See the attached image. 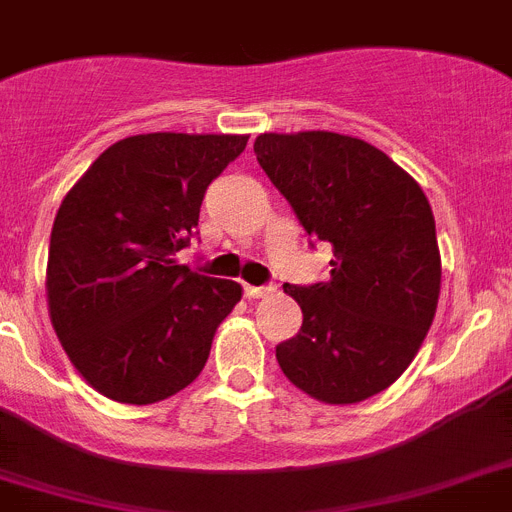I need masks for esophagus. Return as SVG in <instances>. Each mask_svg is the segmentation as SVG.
I'll use <instances>...</instances> for the list:
<instances>
[{
  "mask_svg": "<svg viewBox=\"0 0 512 512\" xmlns=\"http://www.w3.org/2000/svg\"><path fill=\"white\" fill-rule=\"evenodd\" d=\"M270 293H275V286H244L247 299H262V296H270Z\"/></svg>",
  "mask_w": 512,
  "mask_h": 512,
  "instance_id": "obj_1",
  "label": "esophagus"
}]
</instances>
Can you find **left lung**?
<instances>
[{"mask_svg":"<svg viewBox=\"0 0 512 512\" xmlns=\"http://www.w3.org/2000/svg\"><path fill=\"white\" fill-rule=\"evenodd\" d=\"M255 154L311 239L332 244L330 281L283 291L299 335L275 348L293 386L355 404L407 371L441 293V252L422 188L384 151L332 131L260 133Z\"/></svg>","mask_w":512,"mask_h":512,"instance_id":"8db88e82","label":"left lung"}]
</instances>
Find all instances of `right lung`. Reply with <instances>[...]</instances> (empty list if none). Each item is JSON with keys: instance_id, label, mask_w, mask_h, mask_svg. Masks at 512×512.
I'll return each mask as SVG.
<instances>
[{"instance_id": "obj_1", "label": "right lung", "mask_w": 512, "mask_h": 512, "mask_svg": "<svg viewBox=\"0 0 512 512\" xmlns=\"http://www.w3.org/2000/svg\"><path fill=\"white\" fill-rule=\"evenodd\" d=\"M250 136L141 133L115 141L61 201L48 314L71 366L102 397L154 404L198 379L242 286L177 265L201 203Z\"/></svg>"}]
</instances>
